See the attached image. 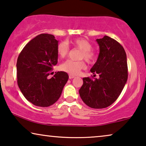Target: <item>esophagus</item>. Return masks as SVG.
<instances>
[{"mask_svg": "<svg viewBox=\"0 0 146 146\" xmlns=\"http://www.w3.org/2000/svg\"><path fill=\"white\" fill-rule=\"evenodd\" d=\"M74 78H75V76L74 75H72V74H69V78L70 79H72Z\"/></svg>", "mask_w": 146, "mask_h": 146, "instance_id": "obj_1", "label": "esophagus"}]
</instances>
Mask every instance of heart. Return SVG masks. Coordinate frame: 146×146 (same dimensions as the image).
Returning a JSON list of instances; mask_svg holds the SVG:
<instances>
[{
    "mask_svg": "<svg viewBox=\"0 0 146 146\" xmlns=\"http://www.w3.org/2000/svg\"><path fill=\"white\" fill-rule=\"evenodd\" d=\"M73 46L76 47L82 50L80 58H84L88 62L93 63L97 58V54L92 49V44L83 38H78L70 41ZM56 51L59 57L65 58L69 52V46L64 42H61L57 45ZM86 64L84 60L74 61L72 60H67L63 62L60 66L61 70L70 74L72 75H76L80 72L81 70L85 69Z\"/></svg>",
    "mask_w": 146,
    "mask_h": 146,
    "instance_id": "1",
    "label": "heart"
}]
</instances>
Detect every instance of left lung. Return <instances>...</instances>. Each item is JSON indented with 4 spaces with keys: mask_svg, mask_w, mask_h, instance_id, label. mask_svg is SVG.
<instances>
[{
    "mask_svg": "<svg viewBox=\"0 0 146 146\" xmlns=\"http://www.w3.org/2000/svg\"><path fill=\"white\" fill-rule=\"evenodd\" d=\"M96 41L100 54L90 71L94 77L98 74L99 78H83L79 94L88 106L101 109L116 100L126 83L128 74L126 54L122 46L108 36Z\"/></svg>",
    "mask_w": 146,
    "mask_h": 146,
    "instance_id": "1",
    "label": "left lung"
}]
</instances>
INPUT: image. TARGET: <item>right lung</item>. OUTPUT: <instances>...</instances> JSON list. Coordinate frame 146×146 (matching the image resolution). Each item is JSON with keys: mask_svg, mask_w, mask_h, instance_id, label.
Wrapping results in <instances>:
<instances>
[{"mask_svg": "<svg viewBox=\"0 0 146 146\" xmlns=\"http://www.w3.org/2000/svg\"><path fill=\"white\" fill-rule=\"evenodd\" d=\"M58 42L52 35L41 34L27 44L18 57V86L26 99L36 106L54 104L68 80L62 71L48 77L58 62Z\"/></svg>", "mask_w": 146, "mask_h": 146, "instance_id": "right-lung-1", "label": "right lung"}]
</instances>
